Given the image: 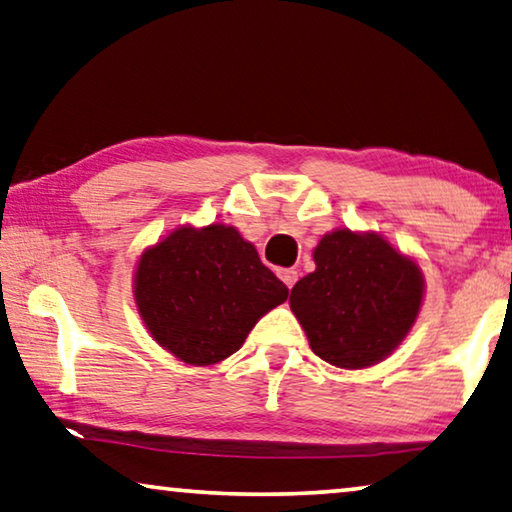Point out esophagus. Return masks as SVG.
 I'll use <instances>...</instances> for the list:
<instances>
[{
	"label": "esophagus",
	"mask_w": 512,
	"mask_h": 512,
	"mask_svg": "<svg viewBox=\"0 0 512 512\" xmlns=\"http://www.w3.org/2000/svg\"><path fill=\"white\" fill-rule=\"evenodd\" d=\"M278 276H280V280L285 282V285H287L289 289H292L294 282L299 280V271H294V269H280Z\"/></svg>",
	"instance_id": "34e87169"
}]
</instances>
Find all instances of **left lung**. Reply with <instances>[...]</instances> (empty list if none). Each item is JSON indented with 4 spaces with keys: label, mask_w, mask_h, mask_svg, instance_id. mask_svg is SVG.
<instances>
[{
    "label": "left lung",
    "mask_w": 512,
    "mask_h": 512,
    "mask_svg": "<svg viewBox=\"0 0 512 512\" xmlns=\"http://www.w3.org/2000/svg\"><path fill=\"white\" fill-rule=\"evenodd\" d=\"M312 257L315 271L289 294L312 352L345 370L391 356L423 305L425 280L416 259L377 232L347 227L324 234Z\"/></svg>",
    "instance_id": "obj_1"
}]
</instances>
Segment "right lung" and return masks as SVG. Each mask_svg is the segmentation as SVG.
Returning <instances> with one entry per match:
<instances>
[{"instance_id": "add662e5", "label": "right lung", "mask_w": 512, "mask_h": 512, "mask_svg": "<svg viewBox=\"0 0 512 512\" xmlns=\"http://www.w3.org/2000/svg\"><path fill=\"white\" fill-rule=\"evenodd\" d=\"M289 289L232 225H181L144 248L133 296L160 347L188 365H216L241 349Z\"/></svg>"}]
</instances>
